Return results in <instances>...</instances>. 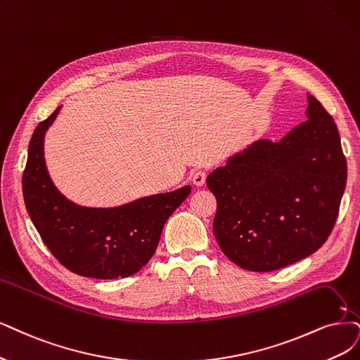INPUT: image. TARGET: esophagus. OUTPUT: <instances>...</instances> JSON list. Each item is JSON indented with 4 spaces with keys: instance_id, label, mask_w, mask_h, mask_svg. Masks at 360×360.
Segmentation results:
<instances>
[{
    "instance_id": "esophagus-1",
    "label": "esophagus",
    "mask_w": 360,
    "mask_h": 360,
    "mask_svg": "<svg viewBox=\"0 0 360 360\" xmlns=\"http://www.w3.org/2000/svg\"><path fill=\"white\" fill-rule=\"evenodd\" d=\"M206 182V172L205 170H195L193 173V184L197 185V187H202V185H205Z\"/></svg>"
}]
</instances>
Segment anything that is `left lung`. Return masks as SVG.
<instances>
[{
    "label": "left lung",
    "mask_w": 360,
    "mask_h": 360,
    "mask_svg": "<svg viewBox=\"0 0 360 360\" xmlns=\"http://www.w3.org/2000/svg\"><path fill=\"white\" fill-rule=\"evenodd\" d=\"M307 122L278 142L259 139L207 176L214 234L238 267L273 271L321 248L334 229L347 163L334 122L307 93Z\"/></svg>",
    "instance_id": "8db88e82"
}]
</instances>
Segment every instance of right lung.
I'll list each match as a JSON object with an SVG mask.
<instances>
[{
	"mask_svg": "<svg viewBox=\"0 0 360 360\" xmlns=\"http://www.w3.org/2000/svg\"><path fill=\"white\" fill-rule=\"evenodd\" d=\"M62 106L39 123L28 148L23 198L43 242L70 271L91 277H129L151 259L169 217L191 193L185 185L114 207L79 206L53 184L44 158V138Z\"/></svg>",
	"mask_w": 360,
	"mask_h": 360,
	"instance_id": "add662e5",
	"label": "right lung"
}]
</instances>
